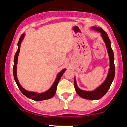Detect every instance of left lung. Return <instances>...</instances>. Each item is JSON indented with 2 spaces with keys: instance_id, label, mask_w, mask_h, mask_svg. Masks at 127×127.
<instances>
[{
  "instance_id": "left-lung-1",
  "label": "left lung",
  "mask_w": 127,
  "mask_h": 127,
  "mask_svg": "<svg viewBox=\"0 0 127 127\" xmlns=\"http://www.w3.org/2000/svg\"><path fill=\"white\" fill-rule=\"evenodd\" d=\"M91 29L100 32L101 33L102 38H103L104 42H105L107 52H108L109 56V60H110V68L109 70L108 75H107V78L104 81V82L94 91H84V90L79 88L78 85H77L75 78L74 85H75L76 91L80 97H81L83 98L87 99V100H96L102 98L109 90L112 82H113V79H114L115 67L114 64V54H113V50L111 48V42H110V39L107 36V34L103 29L100 28V27H92Z\"/></svg>"
}]
</instances>
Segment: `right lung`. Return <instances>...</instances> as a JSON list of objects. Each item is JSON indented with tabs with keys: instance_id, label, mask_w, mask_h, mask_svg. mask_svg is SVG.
<instances>
[{
	"instance_id": "right-lung-1",
	"label": "right lung",
	"mask_w": 127,
	"mask_h": 127,
	"mask_svg": "<svg viewBox=\"0 0 127 127\" xmlns=\"http://www.w3.org/2000/svg\"><path fill=\"white\" fill-rule=\"evenodd\" d=\"M24 36L25 34L23 33V34L21 36L20 39H19V41L18 42V50L16 52L15 57H14V67H13V74H14V77L15 79V81L17 84V86H18V88L20 89V90L21 92L24 94V95L26 96L27 97H28L29 98L32 99V100H34V101H42V100H48L52 98V97H54V95H55V92L57 90V84L59 83L60 79L61 77L62 76V75H63V73L65 72L66 69L62 70L60 72L58 73L56 79H55V81L54 82L53 84H52L51 87L48 90H47L46 91L43 92V93H37L36 92H32V91H29L26 90L25 89L21 87V85H20V84L18 82V80L17 79V61H18V56L19 55V52L20 51V45H21V42L23 41V39H24Z\"/></svg>"
}]
</instances>
